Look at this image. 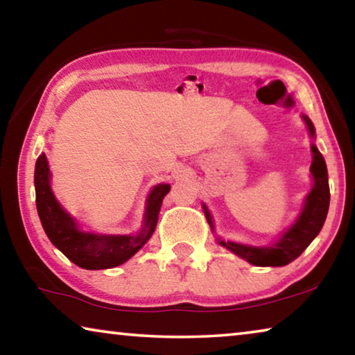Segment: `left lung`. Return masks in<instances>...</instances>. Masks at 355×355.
Instances as JSON below:
<instances>
[{
    "instance_id": "8db88e82",
    "label": "left lung",
    "mask_w": 355,
    "mask_h": 355,
    "mask_svg": "<svg viewBox=\"0 0 355 355\" xmlns=\"http://www.w3.org/2000/svg\"><path fill=\"white\" fill-rule=\"evenodd\" d=\"M304 119L310 130V135L315 136V128L311 120L309 117ZM311 152H313V163H311L310 171L315 178V186L310 191L307 200H305V208L300 213L296 224L272 248H252V245L220 241L224 248L232 250L238 257L244 258L250 264H255V266H285V264L296 260L309 248L310 243L321 232L330 202L326 161H324L320 150L315 146H311ZM205 214L208 222L211 224V216H209L207 208Z\"/></svg>"
}]
</instances>
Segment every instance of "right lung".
Here are the masks:
<instances>
[{"label":"right lung","instance_id":"right-lung-1","mask_svg":"<svg viewBox=\"0 0 355 355\" xmlns=\"http://www.w3.org/2000/svg\"><path fill=\"white\" fill-rule=\"evenodd\" d=\"M35 205L42 227L50 241L84 269H107L130 260L155 232L158 213L171 184H158L150 194L146 209V225L136 236H100L76 228L75 220L64 211L50 189V169L46 156L42 153L35 163Z\"/></svg>","mask_w":355,"mask_h":355}]
</instances>
